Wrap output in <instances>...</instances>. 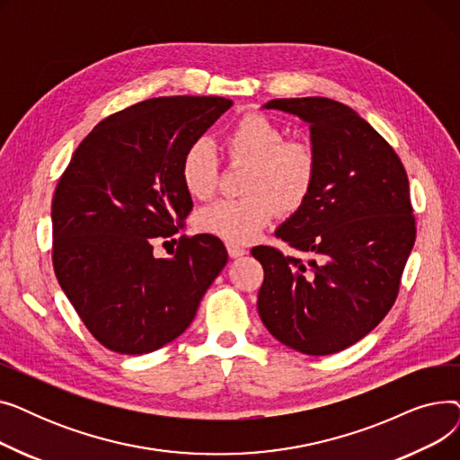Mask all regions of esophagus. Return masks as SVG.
Masks as SVG:
<instances>
[{"label": "esophagus", "mask_w": 460, "mask_h": 460, "mask_svg": "<svg viewBox=\"0 0 460 460\" xmlns=\"http://www.w3.org/2000/svg\"><path fill=\"white\" fill-rule=\"evenodd\" d=\"M227 253H229V257H231V259H238V257H243V255H246L248 252H246L244 248H240V246H236V244H227Z\"/></svg>", "instance_id": "1"}]
</instances>
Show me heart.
<instances>
[{
    "mask_svg": "<svg viewBox=\"0 0 460 460\" xmlns=\"http://www.w3.org/2000/svg\"><path fill=\"white\" fill-rule=\"evenodd\" d=\"M233 158L252 164L244 199L216 201L196 214L201 233L229 244H248L283 210L298 208L315 181V155L307 143L285 141L283 128L267 115L248 113L227 132ZM181 181L193 199H208L217 182V158L207 137L193 139L181 160Z\"/></svg>",
    "mask_w": 460,
    "mask_h": 460,
    "instance_id": "heart-1",
    "label": "heart"
}]
</instances>
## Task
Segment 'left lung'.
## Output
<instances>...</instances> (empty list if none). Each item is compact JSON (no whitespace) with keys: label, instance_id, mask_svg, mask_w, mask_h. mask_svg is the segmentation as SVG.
Here are the masks:
<instances>
[{"label":"left lung","instance_id":"left-lung-1","mask_svg":"<svg viewBox=\"0 0 460 460\" xmlns=\"http://www.w3.org/2000/svg\"><path fill=\"white\" fill-rule=\"evenodd\" d=\"M309 128L315 181L296 212L276 229L313 257L257 246L264 281L262 324L302 354L340 352L366 337L395 302L416 240L408 177L395 151L352 108L323 96L274 99L262 106Z\"/></svg>","mask_w":460,"mask_h":460}]
</instances>
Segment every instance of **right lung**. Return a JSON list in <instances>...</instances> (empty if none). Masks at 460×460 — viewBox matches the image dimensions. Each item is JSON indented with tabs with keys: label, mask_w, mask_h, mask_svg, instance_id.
I'll return each mask as SVG.
<instances>
[{
	"label": "right lung",
	"mask_w": 460,
	"mask_h": 460,
	"mask_svg": "<svg viewBox=\"0 0 460 460\" xmlns=\"http://www.w3.org/2000/svg\"><path fill=\"white\" fill-rule=\"evenodd\" d=\"M233 102L160 96L101 120L72 155L52 205L54 270L87 330L119 354H149L191 324L222 272L220 238H181L172 257L153 244L179 231L193 203L181 160Z\"/></svg>",
	"instance_id": "right-lung-1"
}]
</instances>
